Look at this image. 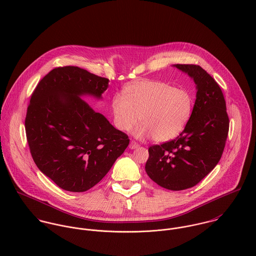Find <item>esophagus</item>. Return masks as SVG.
<instances>
[{
	"instance_id": "34e87169",
	"label": "esophagus",
	"mask_w": 256,
	"mask_h": 256,
	"mask_svg": "<svg viewBox=\"0 0 256 256\" xmlns=\"http://www.w3.org/2000/svg\"><path fill=\"white\" fill-rule=\"evenodd\" d=\"M138 146H139V144H138V143H136L135 141H131V142H130V145H129V148H132V150H133V148H137Z\"/></svg>"
}]
</instances>
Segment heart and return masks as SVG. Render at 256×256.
Wrapping results in <instances>:
<instances>
[{"label":"heart","instance_id":"b5f03b06","mask_svg":"<svg viewBox=\"0 0 256 256\" xmlns=\"http://www.w3.org/2000/svg\"><path fill=\"white\" fill-rule=\"evenodd\" d=\"M115 126L127 131L137 122L135 137L152 136L162 143L176 138L190 120L193 110L191 94L182 88L158 80H144L128 86L122 96H116L111 104Z\"/></svg>","mask_w":256,"mask_h":256}]
</instances>
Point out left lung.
I'll list each match as a JSON object with an SVG mask.
<instances>
[{
	"label": "left lung",
	"instance_id": "1",
	"mask_svg": "<svg viewBox=\"0 0 256 256\" xmlns=\"http://www.w3.org/2000/svg\"><path fill=\"white\" fill-rule=\"evenodd\" d=\"M196 84L189 122L180 136L148 148L146 172L160 186L184 190L200 182L219 162L228 133L226 100L217 82L198 65L176 64Z\"/></svg>",
	"mask_w": 256,
	"mask_h": 256
}]
</instances>
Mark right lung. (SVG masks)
<instances>
[{
	"label": "right lung",
	"instance_id": "right-lung-1",
	"mask_svg": "<svg viewBox=\"0 0 256 256\" xmlns=\"http://www.w3.org/2000/svg\"><path fill=\"white\" fill-rule=\"evenodd\" d=\"M108 82L78 67H58L32 94L24 121L30 154L40 172L64 190L94 187L129 145L125 133L80 98H102Z\"/></svg>",
	"mask_w": 256,
	"mask_h": 256
}]
</instances>
